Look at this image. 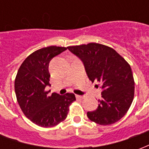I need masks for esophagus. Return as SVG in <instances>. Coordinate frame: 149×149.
<instances>
[{"instance_id": "34e87169", "label": "esophagus", "mask_w": 149, "mask_h": 149, "mask_svg": "<svg viewBox=\"0 0 149 149\" xmlns=\"http://www.w3.org/2000/svg\"><path fill=\"white\" fill-rule=\"evenodd\" d=\"M76 97H77V99H83L84 98V97L81 96V95H76Z\"/></svg>"}]
</instances>
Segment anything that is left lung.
<instances>
[{"instance_id":"obj_1","label":"left lung","mask_w":149,"mask_h":149,"mask_svg":"<svg viewBox=\"0 0 149 149\" xmlns=\"http://www.w3.org/2000/svg\"><path fill=\"white\" fill-rule=\"evenodd\" d=\"M68 49L82 61L89 80L98 82L102 88L97 109L87 112L88 119L100 125L118 121L134 97L135 82L129 64L114 49L101 44L68 46Z\"/></svg>"}]
</instances>
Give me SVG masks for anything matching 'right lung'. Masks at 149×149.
<instances>
[{
	"label": "right lung",
	"instance_id": "obj_1",
	"mask_svg": "<svg viewBox=\"0 0 149 149\" xmlns=\"http://www.w3.org/2000/svg\"><path fill=\"white\" fill-rule=\"evenodd\" d=\"M67 49L49 46L38 49L28 56L18 69L15 79L17 100L26 117L35 125L50 128L67 117L69 106L76 97L73 93L49 95L50 86L49 65L50 61Z\"/></svg>",
	"mask_w": 149,
	"mask_h": 149
}]
</instances>
